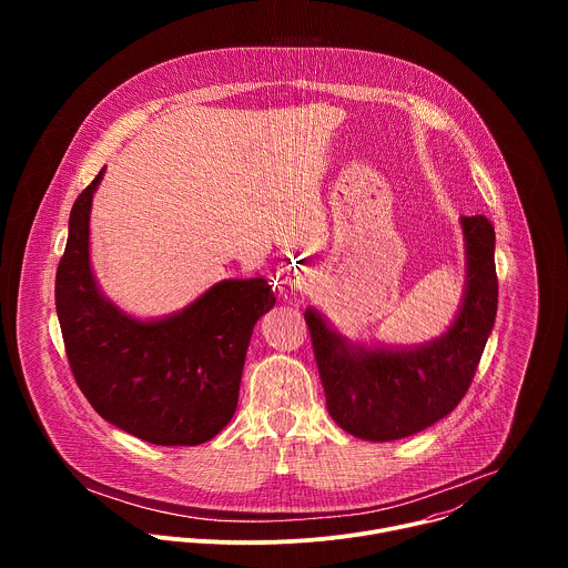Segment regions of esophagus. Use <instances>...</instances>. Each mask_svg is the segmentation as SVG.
<instances>
[{"instance_id": "obj_1", "label": "esophagus", "mask_w": 568, "mask_h": 568, "mask_svg": "<svg viewBox=\"0 0 568 568\" xmlns=\"http://www.w3.org/2000/svg\"><path fill=\"white\" fill-rule=\"evenodd\" d=\"M285 283H287V287H290L292 292H305V290L310 287L312 278H310L307 272H303V270H292V272L287 274Z\"/></svg>"}]
</instances>
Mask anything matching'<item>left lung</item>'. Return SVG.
<instances>
[{
	"label": "left lung",
	"mask_w": 568,
	"mask_h": 568,
	"mask_svg": "<svg viewBox=\"0 0 568 568\" xmlns=\"http://www.w3.org/2000/svg\"><path fill=\"white\" fill-rule=\"evenodd\" d=\"M465 294L447 333L407 348L362 346L342 337L314 307L305 310L328 414L348 434L386 443L414 436L456 409L467 393L497 316L495 226L460 217Z\"/></svg>",
	"instance_id": "1"
}]
</instances>
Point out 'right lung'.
<instances>
[{"mask_svg":"<svg viewBox=\"0 0 568 568\" xmlns=\"http://www.w3.org/2000/svg\"><path fill=\"white\" fill-rule=\"evenodd\" d=\"M103 173L73 202L55 274L71 373L114 427L152 445H202L233 418L254 326L276 296L265 278H229L169 316L125 314L90 263V211Z\"/></svg>","mask_w":568,"mask_h":568,"instance_id":"right-lung-1","label":"right lung"}]
</instances>
